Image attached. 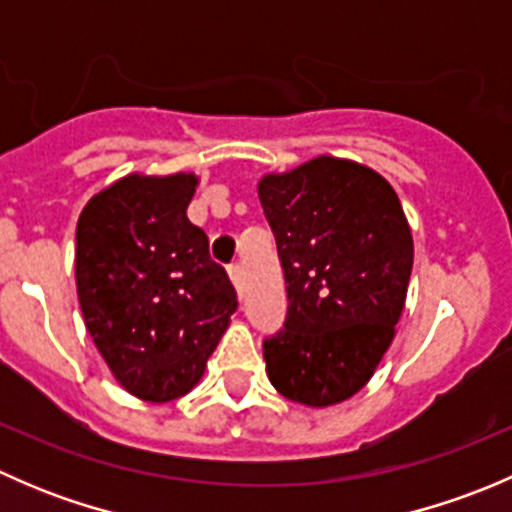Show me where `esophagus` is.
Segmentation results:
<instances>
[{
	"label": "esophagus",
	"mask_w": 512,
	"mask_h": 512,
	"mask_svg": "<svg viewBox=\"0 0 512 512\" xmlns=\"http://www.w3.org/2000/svg\"><path fill=\"white\" fill-rule=\"evenodd\" d=\"M227 275H230V280H232V285H235L237 294H242V267H240V262H232V265L227 267Z\"/></svg>",
	"instance_id": "esophagus-1"
}]
</instances>
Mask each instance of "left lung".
Returning <instances> with one entry per match:
<instances>
[{"label":"left lung","instance_id":"obj_1","mask_svg":"<svg viewBox=\"0 0 512 512\" xmlns=\"http://www.w3.org/2000/svg\"><path fill=\"white\" fill-rule=\"evenodd\" d=\"M275 232L287 317L262 342L267 376L289 401L354 396L394 339L414 240L399 195L371 168L314 158L257 185Z\"/></svg>","mask_w":512,"mask_h":512}]
</instances>
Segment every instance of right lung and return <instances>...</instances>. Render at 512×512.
<instances>
[{
  "label": "right lung",
  "instance_id": "right-lung-1",
  "mask_svg": "<svg viewBox=\"0 0 512 512\" xmlns=\"http://www.w3.org/2000/svg\"><path fill=\"white\" fill-rule=\"evenodd\" d=\"M195 175H128L76 225V289L96 349L121 386L153 404L200 381L237 309L208 235L185 215Z\"/></svg>",
  "mask_w": 512,
  "mask_h": 512
}]
</instances>
